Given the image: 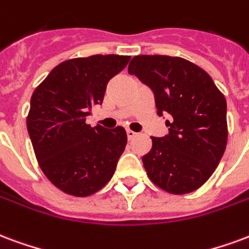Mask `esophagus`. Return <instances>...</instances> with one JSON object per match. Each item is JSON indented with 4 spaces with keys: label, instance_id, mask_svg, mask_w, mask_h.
Segmentation results:
<instances>
[{
    "label": "esophagus",
    "instance_id": "1",
    "mask_svg": "<svg viewBox=\"0 0 249 249\" xmlns=\"http://www.w3.org/2000/svg\"><path fill=\"white\" fill-rule=\"evenodd\" d=\"M136 132H133V130H130V129H128L126 130V136H128V139L129 140H132L133 139V137H136Z\"/></svg>",
    "mask_w": 249,
    "mask_h": 249
}]
</instances>
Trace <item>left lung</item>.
<instances>
[{
    "label": "left lung",
    "instance_id": "1",
    "mask_svg": "<svg viewBox=\"0 0 249 249\" xmlns=\"http://www.w3.org/2000/svg\"><path fill=\"white\" fill-rule=\"evenodd\" d=\"M128 72L154 95L157 115L169 113V133L152 137L142 157L148 177L162 190L187 194L209 179L227 143V103L202 68L166 55H139Z\"/></svg>",
    "mask_w": 249,
    "mask_h": 249
}]
</instances>
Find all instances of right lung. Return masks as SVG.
<instances>
[{"instance_id":"obj_1","label":"right lung","mask_w":249,"mask_h":249,"mask_svg":"<svg viewBox=\"0 0 249 249\" xmlns=\"http://www.w3.org/2000/svg\"><path fill=\"white\" fill-rule=\"evenodd\" d=\"M130 56L92 55L58 64L36 88L27 132L40 169L66 194L88 196L109 182L126 145L123 126L92 128L86 120L101 106L107 84Z\"/></svg>"}]
</instances>
